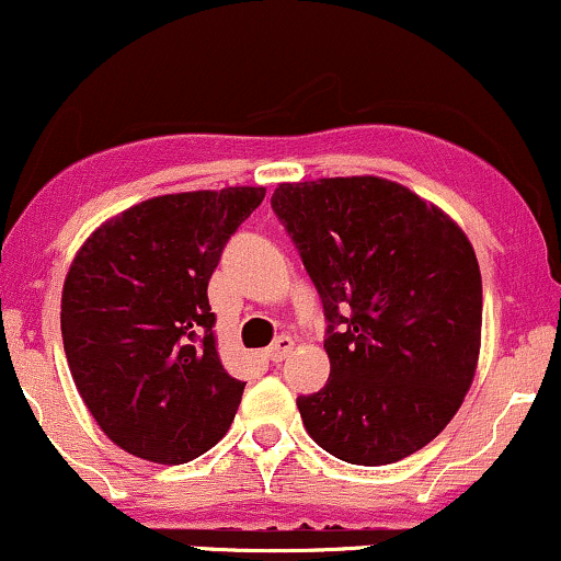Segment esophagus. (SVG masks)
Listing matches in <instances>:
<instances>
[{"mask_svg": "<svg viewBox=\"0 0 561 561\" xmlns=\"http://www.w3.org/2000/svg\"><path fill=\"white\" fill-rule=\"evenodd\" d=\"M294 351V337L291 335H278L273 341V345H270V348L265 351V356H267V362H273V364H278V362H283V358H286L288 354H291Z\"/></svg>", "mask_w": 561, "mask_h": 561, "instance_id": "1", "label": "esophagus"}]
</instances>
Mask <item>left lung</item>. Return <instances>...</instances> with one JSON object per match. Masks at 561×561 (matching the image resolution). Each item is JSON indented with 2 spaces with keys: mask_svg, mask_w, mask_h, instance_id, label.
I'll list each match as a JSON object with an SVG mask.
<instances>
[{
  "mask_svg": "<svg viewBox=\"0 0 561 561\" xmlns=\"http://www.w3.org/2000/svg\"><path fill=\"white\" fill-rule=\"evenodd\" d=\"M275 216L322 299L330 379L296 398L322 449L387 466L453 421L481 348V270L462 228L379 176L278 184Z\"/></svg>",
  "mask_w": 561,
  "mask_h": 561,
  "instance_id": "obj_1",
  "label": "left lung"
}]
</instances>
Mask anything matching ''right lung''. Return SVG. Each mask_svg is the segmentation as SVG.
<instances>
[{
	"instance_id": "1",
	"label": "right lung",
	"mask_w": 561,
	"mask_h": 561,
	"mask_svg": "<svg viewBox=\"0 0 561 561\" xmlns=\"http://www.w3.org/2000/svg\"><path fill=\"white\" fill-rule=\"evenodd\" d=\"M265 186L145 199L90 233L61 291L80 398L129 455L179 466L231 426L244 382L220 364L207 280Z\"/></svg>"
}]
</instances>
